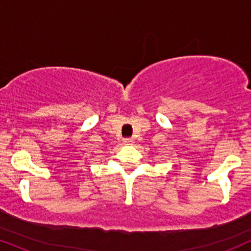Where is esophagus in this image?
<instances>
[{"label": "esophagus", "mask_w": 251, "mask_h": 251, "mask_svg": "<svg viewBox=\"0 0 251 251\" xmlns=\"http://www.w3.org/2000/svg\"><path fill=\"white\" fill-rule=\"evenodd\" d=\"M124 143H125L126 145H129V144L133 143V139H132V138H125V139H124Z\"/></svg>", "instance_id": "obj_1"}]
</instances>
